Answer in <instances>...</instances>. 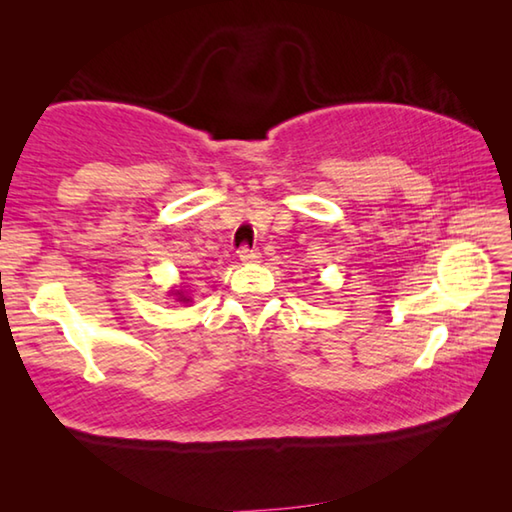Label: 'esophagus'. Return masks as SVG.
Returning <instances> with one entry per match:
<instances>
[{
    "mask_svg": "<svg viewBox=\"0 0 512 512\" xmlns=\"http://www.w3.org/2000/svg\"><path fill=\"white\" fill-rule=\"evenodd\" d=\"M237 255H239L241 262L250 264V262H257V259H259V250H255V248H248V246H241Z\"/></svg>",
    "mask_w": 512,
    "mask_h": 512,
    "instance_id": "obj_1",
    "label": "esophagus"
}]
</instances>
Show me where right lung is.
<instances>
[{
	"label": "right lung",
	"instance_id": "add662e5",
	"mask_svg": "<svg viewBox=\"0 0 512 512\" xmlns=\"http://www.w3.org/2000/svg\"><path fill=\"white\" fill-rule=\"evenodd\" d=\"M171 296H173V298H176L178 302H185V305H187V302H189V298H187V293H185V289H176V291H171Z\"/></svg>",
	"mask_w": 512,
	"mask_h": 512
}]
</instances>
